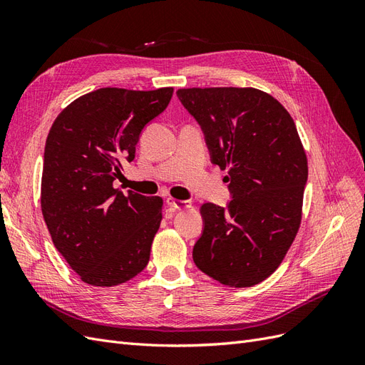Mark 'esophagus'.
<instances>
[{"instance_id": "obj_1", "label": "esophagus", "mask_w": 365, "mask_h": 365, "mask_svg": "<svg viewBox=\"0 0 365 365\" xmlns=\"http://www.w3.org/2000/svg\"><path fill=\"white\" fill-rule=\"evenodd\" d=\"M169 207L175 208V210H184V208H190L192 207V201H182V200H176V197L169 196L168 200H165Z\"/></svg>"}]
</instances>
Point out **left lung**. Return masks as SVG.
Returning a JSON list of instances; mask_svg holds the SVG:
<instances>
[{
    "label": "left lung",
    "instance_id": "1",
    "mask_svg": "<svg viewBox=\"0 0 365 365\" xmlns=\"http://www.w3.org/2000/svg\"><path fill=\"white\" fill-rule=\"evenodd\" d=\"M201 125L212 163L228 170V208L205 202L193 260L230 288L254 286L280 267L298 233L307 157L294 118L257 88H181Z\"/></svg>",
    "mask_w": 365,
    "mask_h": 365
}]
</instances>
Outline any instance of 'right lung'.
Instances as JSON below:
<instances>
[{"mask_svg": "<svg viewBox=\"0 0 365 365\" xmlns=\"http://www.w3.org/2000/svg\"><path fill=\"white\" fill-rule=\"evenodd\" d=\"M173 88H101L53 121L43 150L41 210L54 247L81 280L117 286L146 268L163 219L160 196L125 195L114 181Z\"/></svg>", "mask_w": 365, "mask_h": 365, "instance_id": "add662e5", "label": "right lung"}]
</instances>
